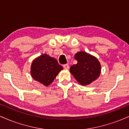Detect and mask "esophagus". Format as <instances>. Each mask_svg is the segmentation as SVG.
<instances>
[{"label":"esophagus","instance_id":"34e87169","mask_svg":"<svg viewBox=\"0 0 129 129\" xmlns=\"http://www.w3.org/2000/svg\"><path fill=\"white\" fill-rule=\"evenodd\" d=\"M63 68H64V69H66V70H68L69 69V66L68 64H65V65H63Z\"/></svg>","mask_w":129,"mask_h":129}]
</instances>
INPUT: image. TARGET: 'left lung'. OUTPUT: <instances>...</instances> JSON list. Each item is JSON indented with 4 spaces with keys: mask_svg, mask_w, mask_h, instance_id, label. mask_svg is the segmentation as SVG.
<instances>
[{
    "mask_svg": "<svg viewBox=\"0 0 129 129\" xmlns=\"http://www.w3.org/2000/svg\"><path fill=\"white\" fill-rule=\"evenodd\" d=\"M78 63L70 68V72L80 84L89 85L100 76L101 66L98 59L85 51H79L75 55Z\"/></svg>",
    "mask_w": 129,
    "mask_h": 129,
    "instance_id": "left-lung-1",
    "label": "left lung"
}]
</instances>
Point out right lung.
I'll return each mask as SVG.
<instances>
[{"instance_id":"add662e5","label":"right lung","mask_w":129,"mask_h":129,"mask_svg":"<svg viewBox=\"0 0 129 129\" xmlns=\"http://www.w3.org/2000/svg\"><path fill=\"white\" fill-rule=\"evenodd\" d=\"M62 69L56 59L44 53L33 60L31 76L35 81L48 87Z\"/></svg>"}]
</instances>
